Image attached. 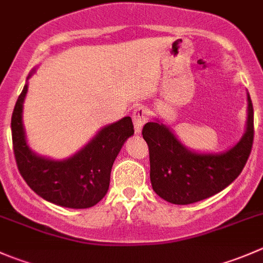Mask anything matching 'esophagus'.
<instances>
[{"label": "esophagus", "instance_id": "1", "mask_svg": "<svg viewBox=\"0 0 263 263\" xmlns=\"http://www.w3.org/2000/svg\"><path fill=\"white\" fill-rule=\"evenodd\" d=\"M132 119H134L135 129H136L137 134H140L144 127V124L146 123L148 119V109L144 105H139L134 109V113H132Z\"/></svg>", "mask_w": 263, "mask_h": 263}]
</instances>
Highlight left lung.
<instances>
[{
  "mask_svg": "<svg viewBox=\"0 0 263 263\" xmlns=\"http://www.w3.org/2000/svg\"><path fill=\"white\" fill-rule=\"evenodd\" d=\"M142 136L148 146L150 181L156 195L176 205L202 201L235 181L248 160L254 136L251 97L248 94L246 134L225 153H192L159 122H147Z\"/></svg>",
  "mask_w": 263,
  "mask_h": 263,
  "instance_id": "obj_1",
  "label": "left lung"
}]
</instances>
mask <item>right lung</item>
<instances>
[{"instance_id": "add662e5", "label": "right lung", "mask_w": 263, "mask_h": 263, "mask_svg": "<svg viewBox=\"0 0 263 263\" xmlns=\"http://www.w3.org/2000/svg\"><path fill=\"white\" fill-rule=\"evenodd\" d=\"M28 84L18 95L11 117L12 146L18 172L29 187L44 200L70 209L97 205L109 188L110 171L122 145L134 135L131 117L109 124L82 150L66 160L42 158L26 144L23 103Z\"/></svg>"}]
</instances>
